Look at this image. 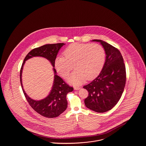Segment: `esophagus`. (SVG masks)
Here are the masks:
<instances>
[{"label":"esophagus","mask_w":146,"mask_h":146,"mask_svg":"<svg viewBox=\"0 0 146 146\" xmlns=\"http://www.w3.org/2000/svg\"><path fill=\"white\" fill-rule=\"evenodd\" d=\"M80 89V87H79V86H74V89L76 90H78Z\"/></svg>","instance_id":"obj_1"}]
</instances>
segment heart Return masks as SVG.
<instances>
[{
    "mask_svg": "<svg viewBox=\"0 0 146 146\" xmlns=\"http://www.w3.org/2000/svg\"><path fill=\"white\" fill-rule=\"evenodd\" d=\"M63 56L56 57L55 66L63 77L73 68L76 70L68 78L69 82L79 85L86 79L91 80L100 74L106 59L104 48L97 44L73 43L64 49Z\"/></svg>",
    "mask_w": 146,
    "mask_h": 146,
    "instance_id": "b5f03b06",
    "label": "heart"
}]
</instances>
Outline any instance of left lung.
Here are the masks:
<instances>
[{"label": "left lung", "instance_id": "obj_1", "mask_svg": "<svg viewBox=\"0 0 146 146\" xmlns=\"http://www.w3.org/2000/svg\"><path fill=\"white\" fill-rule=\"evenodd\" d=\"M100 42L106 55L102 70L90 83L84 86L89 95L84 100L87 108L98 113L113 108L119 101L126 83V69L124 60L118 49L101 40Z\"/></svg>", "mask_w": 146, "mask_h": 146}]
</instances>
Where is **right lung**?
<instances>
[{
  "instance_id": "obj_1",
  "label": "right lung",
  "mask_w": 146,
  "mask_h": 146,
  "mask_svg": "<svg viewBox=\"0 0 146 146\" xmlns=\"http://www.w3.org/2000/svg\"><path fill=\"white\" fill-rule=\"evenodd\" d=\"M65 44L57 43L46 44L31 50L24 59L20 70V82L22 90L31 107L42 116L46 118H55L59 116L67 107V94L73 90V88L66 83L62 79L58 76L55 69V61L60 49ZM36 56L46 58L53 66L54 79L52 89L48 96L40 100H35L29 97L23 88L21 73L25 61Z\"/></svg>"
}]
</instances>
